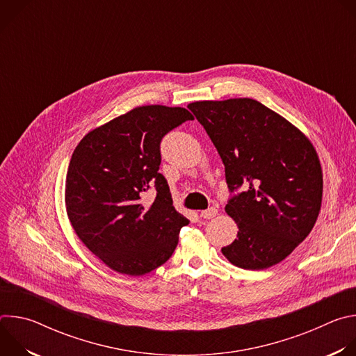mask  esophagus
Here are the masks:
<instances>
[{
  "label": "esophagus",
  "instance_id": "1",
  "mask_svg": "<svg viewBox=\"0 0 356 356\" xmlns=\"http://www.w3.org/2000/svg\"><path fill=\"white\" fill-rule=\"evenodd\" d=\"M217 214H218V210L214 209V207H210V209H207V210H204V211H201L200 216H201L202 218L210 220V218H214Z\"/></svg>",
  "mask_w": 356,
  "mask_h": 356
}]
</instances>
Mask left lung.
Wrapping results in <instances>:
<instances>
[{
    "mask_svg": "<svg viewBox=\"0 0 356 356\" xmlns=\"http://www.w3.org/2000/svg\"><path fill=\"white\" fill-rule=\"evenodd\" d=\"M188 108L225 166V211L239 231L221 252L242 269L282 262L310 234L321 209L323 173L312 142L252 98L195 101Z\"/></svg>",
    "mask_w": 356,
    "mask_h": 356,
    "instance_id": "1",
    "label": "left lung"
}]
</instances>
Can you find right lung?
<instances>
[{"instance_id": "add662e5", "label": "right lung", "mask_w": 356, "mask_h": 356, "mask_svg": "<svg viewBox=\"0 0 356 356\" xmlns=\"http://www.w3.org/2000/svg\"><path fill=\"white\" fill-rule=\"evenodd\" d=\"M194 120L181 107L145 106L88 132L66 176V210L83 243L108 268L140 276L163 265L188 220L159 173L161 142ZM152 191L149 200L141 198Z\"/></svg>"}]
</instances>
